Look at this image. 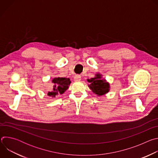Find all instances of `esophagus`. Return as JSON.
<instances>
[{
  "instance_id": "1",
  "label": "esophagus",
  "mask_w": 158,
  "mask_h": 158,
  "mask_svg": "<svg viewBox=\"0 0 158 158\" xmlns=\"http://www.w3.org/2000/svg\"><path fill=\"white\" fill-rule=\"evenodd\" d=\"M81 79V77L80 75H78V74L75 75V76H74V80H75L76 81H80Z\"/></svg>"
}]
</instances>
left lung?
I'll return each mask as SVG.
<instances>
[{"label": "left lung", "instance_id": "obj_1", "mask_svg": "<svg viewBox=\"0 0 158 158\" xmlns=\"http://www.w3.org/2000/svg\"><path fill=\"white\" fill-rule=\"evenodd\" d=\"M100 74H97L96 77L87 79L88 82L91 83L89 86L95 94L101 96L109 91V85L105 80L101 79Z\"/></svg>", "mask_w": 158, "mask_h": 158}]
</instances>
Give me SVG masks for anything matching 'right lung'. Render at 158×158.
I'll list each match as a JSON object with an SVG mask.
<instances>
[{
  "label": "right lung",
  "mask_w": 158,
  "mask_h": 158,
  "mask_svg": "<svg viewBox=\"0 0 158 158\" xmlns=\"http://www.w3.org/2000/svg\"><path fill=\"white\" fill-rule=\"evenodd\" d=\"M53 91L48 93V96L56 97L59 93L63 94L68 89L70 83L71 82L69 78L57 77L52 79Z\"/></svg>",
  "instance_id": "add662e5"
}]
</instances>
